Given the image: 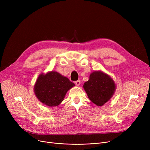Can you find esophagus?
<instances>
[{"label":"esophagus","instance_id":"esophagus-1","mask_svg":"<svg viewBox=\"0 0 150 150\" xmlns=\"http://www.w3.org/2000/svg\"><path fill=\"white\" fill-rule=\"evenodd\" d=\"M80 84H81V82H80V80H77V81H75V84H76V86H80Z\"/></svg>","mask_w":150,"mask_h":150}]
</instances>
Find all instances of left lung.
<instances>
[{"label":"left lung","mask_w":150,"mask_h":150,"mask_svg":"<svg viewBox=\"0 0 150 150\" xmlns=\"http://www.w3.org/2000/svg\"><path fill=\"white\" fill-rule=\"evenodd\" d=\"M83 88L93 103L102 106L110 100L115 93L116 85L111 77L101 70L91 74Z\"/></svg>","instance_id":"1"}]
</instances>
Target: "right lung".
<instances>
[{
	"label": "right lung",
	"mask_w": 150,
	"mask_h": 150,
	"mask_svg": "<svg viewBox=\"0 0 150 150\" xmlns=\"http://www.w3.org/2000/svg\"><path fill=\"white\" fill-rule=\"evenodd\" d=\"M75 86L68 78L52 70L39 75L34 86V92L44 105L57 106L64 100L67 91Z\"/></svg>",
	"instance_id": "right-lung-1"
}]
</instances>
